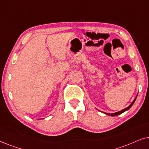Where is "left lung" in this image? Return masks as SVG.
Instances as JSON below:
<instances>
[{"mask_svg": "<svg viewBox=\"0 0 149 149\" xmlns=\"http://www.w3.org/2000/svg\"><path fill=\"white\" fill-rule=\"evenodd\" d=\"M137 96H138V94L136 95V97H135V98H134V100H133V102H132L131 104H130V105L128 106V107H127V108H125V109H123V110H121V111L117 112V113H105V112H102V113H104V114H106V115H109V116H113V117H114V116L119 115H120V114L123 113H124V112H125L126 111H127V110H129V109H130V108H131V107H132V105H133V104H134V103L135 102V101H136V97H137Z\"/></svg>", "mask_w": 149, "mask_h": 149, "instance_id": "obj_1", "label": "left lung"}]
</instances>
